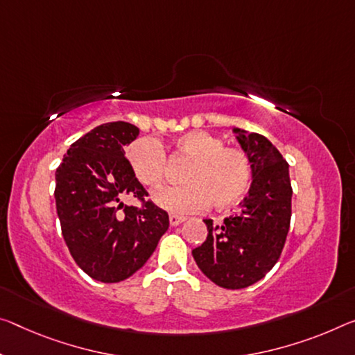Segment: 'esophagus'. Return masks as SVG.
Listing matches in <instances>:
<instances>
[{"mask_svg": "<svg viewBox=\"0 0 355 355\" xmlns=\"http://www.w3.org/2000/svg\"><path fill=\"white\" fill-rule=\"evenodd\" d=\"M184 219H187V218L178 216V215H171V216H168V224H171L172 227H173V226H178V224L183 223Z\"/></svg>", "mask_w": 355, "mask_h": 355, "instance_id": "obj_1", "label": "esophagus"}]
</instances>
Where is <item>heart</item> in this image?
<instances>
[{
	"instance_id": "b5f03b06",
	"label": "heart",
	"mask_w": 355,
	"mask_h": 355,
	"mask_svg": "<svg viewBox=\"0 0 355 355\" xmlns=\"http://www.w3.org/2000/svg\"><path fill=\"white\" fill-rule=\"evenodd\" d=\"M175 155L189 161L182 173L184 184L153 196L157 207L175 213L198 211L211 202L227 208L243 198L251 184V164L237 148L224 147L219 137L207 131H189L173 142ZM128 161L134 175L145 187L157 189L166 183L168 164L164 150L153 139L144 137L131 144Z\"/></svg>"
}]
</instances>
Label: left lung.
<instances>
[{
  "mask_svg": "<svg viewBox=\"0 0 355 355\" xmlns=\"http://www.w3.org/2000/svg\"><path fill=\"white\" fill-rule=\"evenodd\" d=\"M251 164V187L237 215L215 226L205 219L207 240L193 250L208 279L226 289H243L272 270L283 251L291 223L289 164L261 134L232 128Z\"/></svg>",
  "mask_w": 355,
  "mask_h": 355,
  "instance_id": "obj_1",
  "label": "left lung"
}]
</instances>
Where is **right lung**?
I'll list each match as a JSON object with an SVG mask.
<instances>
[{
  "mask_svg": "<svg viewBox=\"0 0 355 355\" xmlns=\"http://www.w3.org/2000/svg\"><path fill=\"white\" fill-rule=\"evenodd\" d=\"M139 128L104 123L82 136L55 173L56 213L77 266L101 283H118L145 266L168 229V215L151 202L126 205L147 191L134 175L125 148Z\"/></svg>",
  "mask_w": 355,
  "mask_h": 355,
  "instance_id": "1",
  "label": "right lung"
}]
</instances>
